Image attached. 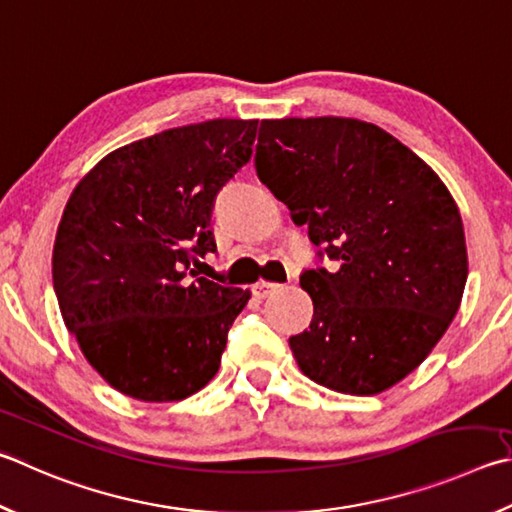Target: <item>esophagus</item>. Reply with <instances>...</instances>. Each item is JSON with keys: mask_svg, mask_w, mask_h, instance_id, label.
Segmentation results:
<instances>
[{"mask_svg": "<svg viewBox=\"0 0 512 512\" xmlns=\"http://www.w3.org/2000/svg\"><path fill=\"white\" fill-rule=\"evenodd\" d=\"M280 288H282V284L259 280V282L253 286V295H255V297H259V300H264V297H268V295L275 293V291H280Z\"/></svg>", "mask_w": 512, "mask_h": 512, "instance_id": "34e87169", "label": "esophagus"}]
</instances>
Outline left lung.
<instances>
[{"instance_id": "obj_1", "label": "left lung", "mask_w": 512, "mask_h": 512, "mask_svg": "<svg viewBox=\"0 0 512 512\" xmlns=\"http://www.w3.org/2000/svg\"><path fill=\"white\" fill-rule=\"evenodd\" d=\"M255 170L340 262L300 277L313 320L288 345L302 374L351 396L401 383L448 331L466 288L450 190L410 147L358 118L262 120Z\"/></svg>"}]
</instances>
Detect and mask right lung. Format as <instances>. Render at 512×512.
Here are the masks:
<instances>
[{"label":"right lung","mask_w":512,"mask_h":512,"mask_svg":"<svg viewBox=\"0 0 512 512\" xmlns=\"http://www.w3.org/2000/svg\"><path fill=\"white\" fill-rule=\"evenodd\" d=\"M257 120L215 118L107 154L76 185L53 246L62 320L120 394L170 403L206 387L250 300L190 268L215 250L212 203L253 154Z\"/></svg>","instance_id":"obj_1"}]
</instances>
